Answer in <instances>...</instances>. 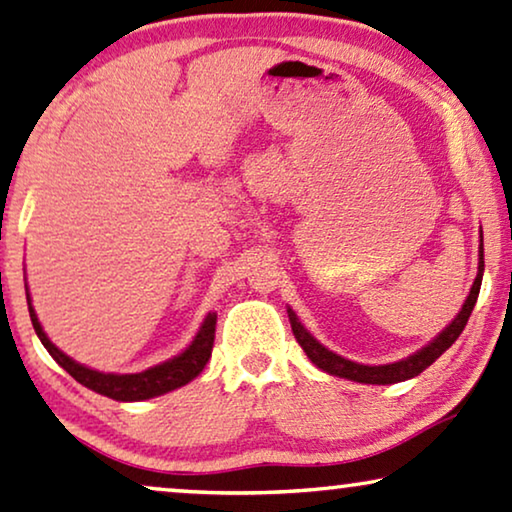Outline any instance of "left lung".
I'll list each match as a JSON object with an SVG mask.
<instances>
[{
  "label": "left lung",
  "instance_id": "obj_1",
  "mask_svg": "<svg viewBox=\"0 0 512 512\" xmlns=\"http://www.w3.org/2000/svg\"><path fill=\"white\" fill-rule=\"evenodd\" d=\"M482 271H485V255H482V229H480L478 276H475V280H473L471 292L464 301L462 311L457 313V318L452 320L450 325L445 327L441 334H438L429 345H424V348L417 350L415 355H410V357L401 359V362H394V364L369 366V364L350 362V359H345L341 355H336V352H331L329 348H325V345H322L318 338H313L311 331L301 325L297 313H294L292 308H287V315H290V325H292V331H294V338H297L299 345L304 348V352L308 355V359H311V362L318 366V369H322L325 373H331V376L348 378V380H355V383H366V385L401 383V380L420 376V373L427 369V366L434 364L436 359L441 357L443 352L457 341L459 334H462L464 327H466V322H469V318H471L475 301H478L480 285H482Z\"/></svg>",
  "mask_w": 512,
  "mask_h": 512
}]
</instances>
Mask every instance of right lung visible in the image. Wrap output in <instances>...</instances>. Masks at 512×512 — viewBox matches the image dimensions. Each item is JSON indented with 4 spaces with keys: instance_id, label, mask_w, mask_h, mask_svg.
<instances>
[{
    "instance_id": "obj_1",
    "label": "right lung",
    "mask_w": 512,
    "mask_h": 512,
    "mask_svg": "<svg viewBox=\"0 0 512 512\" xmlns=\"http://www.w3.org/2000/svg\"><path fill=\"white\" fill-rule=\"evenodd\" d=\"M27 306H30V318H32L34 331H37V336L41 338L43 348L50 352V357H53L71 378H76L78 383L88 387V390L104 394V397L115 399V401L153 399L171 390H178V387H183L190 383V380L197 378L199 373L204 371L208 359H211V350L215 341V320H218V315L208 313L206 320L201 322L194 341L187 345L181 355L171 357L167 362L150 366V369L141 373H102L74 362V359L67 357L60 348H55V345L50 343V338L46 336V331H43L37 313H34L32 308L30 292H27Z\"/></svg>"
}]
</instances>
